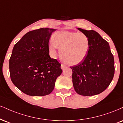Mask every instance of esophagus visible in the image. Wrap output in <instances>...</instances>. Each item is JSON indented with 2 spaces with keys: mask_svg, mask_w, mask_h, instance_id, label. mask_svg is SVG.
<instances>
[{
  "mask_svg": "<svg viewBox=\"0 0 123 123\" xmlns=\"http://www.w3.org/2000/svg\"><path fill=\"white\" fill-rule=\"evenodd\" d=\"M66 67V66L64 64H61V69H63L64 68H65Z\"/></svg>",
  "mask_w": 123,
  "mask_h": 123,
  "instance_id": "obj_1",
  "label": "esophagus"
}]
</instances>
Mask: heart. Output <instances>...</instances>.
<instances>
[{"label": "heart", "mask_w": 123, "mask_h": 123, "mask_svg": "<svg viewBox=\"0 0 123 123\" xmlns=\"http://www.w3.org/2000/svg\"><path fill=\"white\" fill-rule=\"evenodd\" d=\"M53 39L49 45L50 53L55 56L59 47L61 59L68 65H77L88 55L89 41L84 33L60 31L53 35Z\"/></svg>", "instance_id": "1"}]
</instances>
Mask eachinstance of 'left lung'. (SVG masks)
I'll use <instances>...</instances> for the list:
<instances>
[{"label":"left lung","instance_id":"obj_1","mask_svg":"<svg viewBox=\"0 0 123 123\" xmlns=\"http://www.w3.org/2000/svg\"><path fill=\"white\" fill-rule=\"evenodd\" d=\"M88 37L89 49L81 63L71 66L72 82L80 95L90 96L104 91L111 84L115 74L114 57L108 42L94 30L77 28Z\"/></svg>","mask_w":123,"mask_h":123}]
</instances>
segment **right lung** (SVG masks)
Segmentation results:
<instances>
[{
  "mask_svg": "<svg viewBox=\"0 0 123 123\" xmlns=\"http://www.w3.org/2000/svg\"><path fill=\"white\" fill-rule=\"evenodd\" d=\"M56 29L41 28L28 32L15 45L9 60L12 83L22 92L43 96L52 92L62 70L49 55V41Z\"/></svg>",
  "mask_w": 123,
  "mask_h": 123,
  "instance_id": "right-lung-1",
  "label": "right lung"
}]
</instances>
